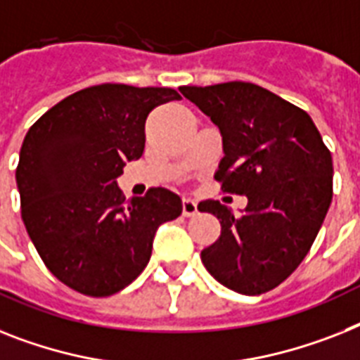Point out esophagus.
<instances>
[{"mask_svg": "<svg viewBox=\"0 0 360 360\" xmlns=\"http://www.w3.org/2000/svg\"><path fill=\"white\" fill-rule=\"evenodd\" d=\"M182 210H184V215L186 217H193L197 215V202L193 200L191 197H184L182 200Z\"/></svg>", "mask_w": 360, "mask_h": 360, "instance_id": "34e87169", "label": "esophagus"}]
</instances>
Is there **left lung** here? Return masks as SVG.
I'll return each mask as SVG.
<instances>
[{"mask_svg":"<svg viewBox=\"0 0 360 360\" xmlns=\"http://www.w3.org/2000/svg\"><path fill=\"white\" fill-rule=\"evenodd\" d=\"M186 99L219 127L224 158L215 180L245 195L239 217L219 200L221 237L200 254L207 272L228 289L263 294L304 261L333 198V160L313 120L298 106L252 82L182 86Z\"/></svg>","mask_w":360,"mask_h":360,"instance_id":"8db88e82","label":"left lung"}]
</instances>
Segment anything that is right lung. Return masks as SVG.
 Here are the masks:
<instances>
[{
    "label": "right lung",
    "instance_id": "right-lung-1",
    "mask_svg": "<svg viewBox=\"0 0 360 360\" xmlns=\"http://www.w3.org/2000/svg\"><path fill=\"white\" fill-rule=\"evenodd\" d=\"M171 88L99 84L62 99L32 124L20 150L22 219L51 274L86 296L120 292L147 266L160 224L182 213L165 187L124 200L127 162L141 158L150 110Z\"/></svg>",
    "mask_w": 360,
    "mask_h": 360
}]
</instances>
